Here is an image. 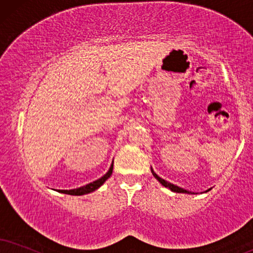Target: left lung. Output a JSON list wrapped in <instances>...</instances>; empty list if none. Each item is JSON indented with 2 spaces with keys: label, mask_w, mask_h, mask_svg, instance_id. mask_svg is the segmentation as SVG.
Wrapping results in <instances>:
<instances>
[{
  "label": "left lung",
  "mask_w": 253,
  "mask_h": 253,
  "mask_svg": "<svg viewBox=\"0 0 253 253\" xmlns=\"http://www.w3.org/2000/svg\"><path fill=\"white\" fill-rule=\"evenodd\" d=\"M151 172H152V174H154V177L156 179H158V182H160L162 185H164L165 188H169L171 191H173V192H179V193H190L188 190H184V189H182V188H179V186H177V185H173V184H171V183H169V182H167V180H164L163 178H161L160 176H157V174H156L154 171L151 170Z\"/></svg>",
  "instance_id": "1"
}]
</instances>
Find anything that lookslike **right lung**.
Listing matches in <instances>:
<instances>
[{"mask_svg":"<svg viewBox=\"0 0 253 253\" xmlns=\"http://www.w3.org/2000/svg\"><path fill=\"white\" fill-rule=\"evenodd\" d=\"M112 169H114V162H112V164H111L110 169H109L108 172L105 173L104 176H103V177H101V178H99V179L95 180V182L89 183L88 185L82 186V188H79V189H73V190H60V191H61L62 193H67V195H73V196H82V195H85V193H89V192L95 191L96 189H98L99 186H101L102 184L104 183L105 180H107V179L109 178V177L111 176V173H112Z\"/></svg>","mask_w":253,"mask_h":253,"instance_id":"add662e5","label":"right lung"}]
</instances>
